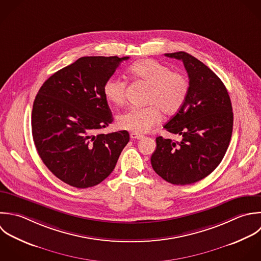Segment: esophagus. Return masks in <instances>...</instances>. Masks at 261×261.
<instances>
[{
	"mask_svg": "<svg viewBox=\"0 0 261 261\" xmlns=\"http://www.w3.org/2000/svg\"><path fill=\"white\" fill-rule=\"evenodd\" d=\"M130 137H131V139H137V140H140V139H143V138H144L143 135L138 134V133H134V132H132V133L130 134Z\"/></svg>",
	"mask_w": 261,
	"mask_h": 261,
	"instance_id": "34e87169",
	"label": "esophagus"
}]
</instances>
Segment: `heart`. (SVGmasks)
<instances>
[{
    "instance_id": "1",
    "label": "heart",
    "mask_w": 261,
    "mask_h": 261,
    "mask_svg": "<svg viewBox=\"0 0 261 261\" xmlns=\"http://www.w3.org/2000/svg\"><path fill=\"white\" fill-rule=\"evenodd\" d=\"M129 71L131 75L150 85L147 107H130L118 117V125L125 130L142 134L148 132L162 118L161 110L167 115L179 112L189 93V80L181 72L155 60H142L134 63ZM127 81L113 75L103 84L106 98L114 105H122L126 99Z\"/></svg>"
}]
</instances>
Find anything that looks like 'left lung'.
Listing matches in <instances>:
<instances>
[{
  "mask_svg": "<svg viewBox=\"0 0 261 261\" xmlns=\"http://www.w3.org/2000/svg\"><path fill=\"white\" fill-rule=\"evenodd\" d=\"M165 56L183 62L190 87L182 108L164 126L182 140L156 137L150 161L167 182L189 185L207 177L225 156L233 131L232 103L222 80L202 62L185 51Z\"/></svg>",
  "mask_w": 261,
  "mask_h": 261,
  "instance_id": "left-lung-1",
  "label": "left lung"
}]
</instances>
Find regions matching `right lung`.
I'll return each mask as SVG.
<instances>
[{"instance_id": "add662e5", "label": "right lung", "mask_w": 261, "mask_h": 261, "mask_svg": "<svg viewBox=\"0 0 261 261\" xmlns=\"http://www.w3.org/2000/svg\"><path fill=\"white\" fill-rule=\"evenodd\" d=\"M129 57H82L53 74L32 108V137L43 164L76 188L102 182L129 142L126 130L96 134L113 122L103 84Z\"/></svg>"}]
</instances>
